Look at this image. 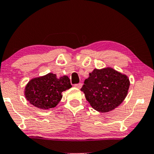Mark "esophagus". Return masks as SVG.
I'll use <instances>...</instances> for the list:
<instances>
[{
	"mask_svg": "<svg viewBox=\"0 0 154 154\" xmlns=\"http://www.w3.org/2000/svg\"><path fill=\"white\" fill-rule=\"evenodd\" d=\"M82 83H77V84L75 85V87L77 88H82Z\"/></svg>",
	"mask_w": 154,
	"mask_h": 154,
	"instance_id": "1",
	"label": "esophagus"
}]
</instances>
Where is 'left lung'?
Masks as SVG:
<instances>
[{"label":"left lung","mask_w":154,"mask_h":154,"mask_svg":"<svg viewBox=\"0 0 154 154\" xmlns=\"http://www.w3.org/2000/svg\"><path fill=\"white\" fill-rule=\"evenodd\" d=\"M130 87L126 75L111 68L95 69L89 74L81 91L93 109L100 112H108L122 103Z\"/></svg>","instance_id":"left-lung-1"}]
</instances>
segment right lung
I'll return each instance as SVG.
<instances>
[{
  "mask_svg": "<svg viewBox=\"0 0 154 154\" xmlns=\"http://www.w3.org/2000/svg\"><path fill=\"white\" fill-rule=\"evenodd\" d=\"M72 88L67 76L57 78L54 74L49 73L32 79L25 88V97L29 103L41 109L54 108L59 103L61 93Z\"/></svg>",
  "mask_w": 154,
  "mask_h": 154,
  "instance_id": "add662e5",
  "label": "right lung"
}]
</instances>
